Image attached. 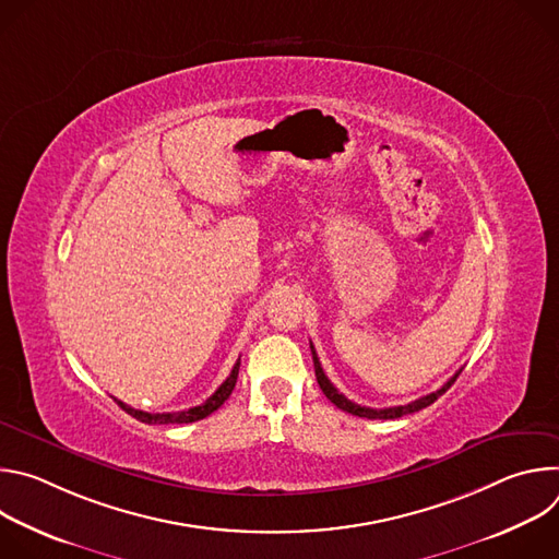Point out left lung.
<instances>
[{
    "label": "left lung",
    "instance_id": "8db88e82",
    "mask_svg": "<svg viewBox=\"0 0 559 559\" xmlns=\"http://www.w3.org/2000/svg\"><path fill=\"white\" fill-rule=\"evenodd\" d=\"M311 358H313L316 380H318V384H321L323 393L330 397V401H332L338 409H343V412H347V414H352V416H358V418H369V420H393V418H401V416H407V414H416V412L429 407L431 403H436L438 397H440V395L455 382V378L460 376V371H457V373H455L451 380H447L438 391L427 393V395L418 397V401H414V403H409V405H397V407H386V409H371V407H362V405L352 403L349 397H345V395L330 382V378L325 376V371H323V367H321V360H318L313 347H311Z\"/></svg>",
    "mask_w": 559,
    "mask_h": 559
}]
</instances>
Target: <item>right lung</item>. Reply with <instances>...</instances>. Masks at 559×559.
<instances>
[{
	"label": "right lung",
	"mask_w": 559,
	"mask_h": 559,
	"mask_svg": "<svg viewBox=\"0 0 559 559\" xmlns=\"http://www.w3.org/2000/svg\"><path fill=\"white\" fill-rule=\"evenodd\" d=\"M238 367H241V360H236V365L231 367V371H229V376L225 378V382L207 397V401H205L203 405L192 407V409H186V412L147 414V412H139V409L128 407L126 403L117 401V397H115V403H117L126 414H130L132 418L141 420V423H145V425H188V423H197V420H203L205 416H210L212 412H216V409L227 401L231 389H234V384H236V378H238Z\"/></svg>",
	"instance_id": "add662e5"
}]
</instances>
